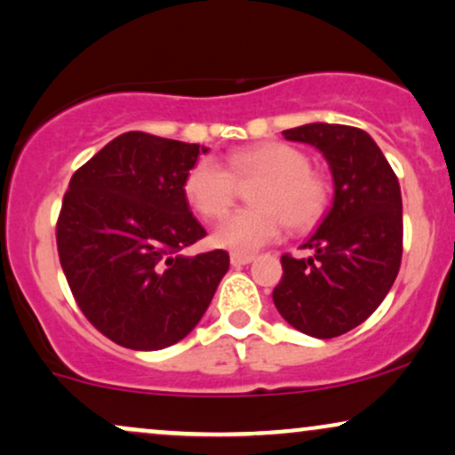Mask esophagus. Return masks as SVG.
Masks as SVG:
<instances>
[{
  "label": "esophagus",
  "mask_w": 455,
  "mask_h": 455,
  "mask_svg": "<svg viewBox=\"0 0 455 455\" xmlns=\"http://www.w3.org/2000/svg\"><path fill=\"white\" fill-rule=\"evenodd\" d=\"M251 260H254V256H250V254H231V265L233 267L250 265Z\"/></svg>",
  "instance_id": "34e87169"
}]
</instances>
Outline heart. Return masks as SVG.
I'll return each mask as SVG.
<instances>
[{"instance_id": "heart-1", "label": "heart", "mask_w": 455, "mask_h": 455, "mask_svg": "<svg viewBox=\"0 0 455 455\" xmlns=\"http://www.w3.org/2000/svg\"><path fill=\"white\" fill-rule=\"evenodd\" d=\"M250 201L256 207L228 213L213 228L212 242L235 254H251L271 243L288 224L292 231H309L324 218L328 184L311 172L305 152L282 144L242 148L227 158V167L213 158H201L184 178V195L196 213L213 220L220 218L237 196L239 184L256 182Z\"/></svg>"}]
</instances>
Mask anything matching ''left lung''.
Masks as SVG:
<instances>
[{
	"instance_id": "obj_1",
	"label": "left lung",
	"mask_w": 455,
	"mask_h": 455,
	"mask_svg": "<svg viewBox=\"0 0 455 455\" xmlns=\"http://www.w3.org/2000/svg\"><path fill=\"white\" fill-rule=\"evenodd\" d=\"M283 138L324 155L335 196L303 243L314 256H282L283 275L273 290V303L297 331L332 339L363 324L396 280L403 259L401 186L384 152L363 129L311 123L283 131Z\"/></svg>"
}]
</instances>
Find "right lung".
<instances>
[{"instance_id": "add662e5", "label": "right lung", "mask_w": 455, "mask_h": 455, "mask_svg": "<svg viewBox=\"0 0 455 455\" xmlns=\"http://www.w3.org/2000/svg\"><path fill=\"white\" fill-rule=\"evenodd\" d=\"M207 148L129 131L71 175L57 248L76 303L101 335L152 352L199 324L228 271L224 250L184 256L205 237L184 178Z\"/></svg>"}]
</instances>
